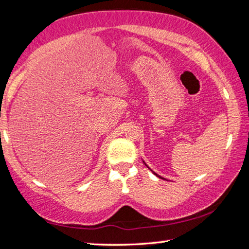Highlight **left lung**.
Wrapping results in <instances>:
<instances>
[{"label":"left lung","instance_id":"8db88e82","mask_svg":"<svg viewBox=\"0 0 249 249\" xmlns=\"http://www.w3.org/2000/svg\"><path fill=\"white\" fill-rule=\"evenodd\" d=\"M153 172H154V171H153ZM154 174H155V172H154ZM155 175H156V176H157V177H159V176H158L157 174H155ZM159 178H161V177H159Z\"/></svg>","mask_w":249,"mask_h":249}]
</instances>
